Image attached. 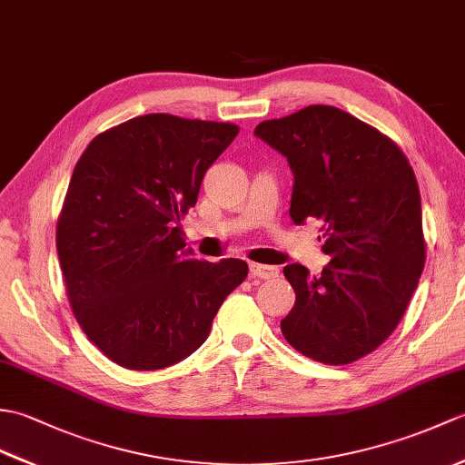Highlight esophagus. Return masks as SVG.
Instances as JSON below:
<instances>
[{
	"label": "esophagus",
	"instance_id": "34e87169",
	"mask_svg": "<svg viewBox=\"0 0 465 465\" xmlns=\"http://www.w3.org/2000/svg\"><path fill=\"white\" fill-rule=\"evenodd\" d=\"M250 273L260 280H273L280 275L278 265H263V263H250Z\"/></svg>",
	"mask_w": 465,
	"mask_h": 465
}]
</instances>
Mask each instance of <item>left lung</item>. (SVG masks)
I'll return each instance as SVG.
<instances>
[{"label": "left lung", "mask_w": 465, "mask_h": 465, "mask_svg": "<svg viewBox=\"0 0 465 465\" xmlns=\"http://www.w3.org/2000/svg\"><path fill=\"white\" fill-rule=\"evenodd\" d=\"M253 134L288 160L292 220L322 222L331 260L322 275L283 268L295 292L283 338L315 361L360 360L398 328L426 263L411 165L390 137L331 105L262 122Z\"/></svg>", "instance_id": "1"}]
</instances>
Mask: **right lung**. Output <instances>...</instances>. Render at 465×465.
Here are the masks:
<instances>
[{
    "label": "right lung",
    "mask_w": 465,
    "mask_h": 465,
    "mask_svg": "<svg viewBox=\"0 0 465 465\" xmlns=\"http://www.w3.org/2000/svg\"><path fill=\"white\" fill-rule=\"evenodd\" d=\"M238 132L147 114L94 137L75 163L57 220L59 265L77 323L122 368L192 355L248 275L242 260H197L180 223Z\"/></svg>",
    "instance_id": "add662e5"
}]
</instances>
